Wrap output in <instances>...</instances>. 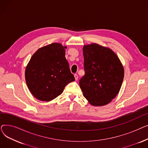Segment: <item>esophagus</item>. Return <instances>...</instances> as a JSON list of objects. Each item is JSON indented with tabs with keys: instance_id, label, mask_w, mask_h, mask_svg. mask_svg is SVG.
<instances>
[{
	"instance_id": "obj_1",
	"label": "esophagus",
	"mask_w": 148,
	"mask_h": 148,
	"mask_svg": "<svg viewBox=\"0 0 148 148\" xmlns=\"http://www.w3.org/2000/svg\"><path fill=\"white\" fill-rule=\"evenodd\" d=\"M78 75H77V74H74V78H75V80H78Z\"/></svg>"
}]
</instances>
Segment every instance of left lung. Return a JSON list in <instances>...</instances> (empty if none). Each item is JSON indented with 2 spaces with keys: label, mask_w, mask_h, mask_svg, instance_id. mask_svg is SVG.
I'll return each instance as SVG.
<instances>
[{
  "label": "left lung",
  "mask_w": 148,
  "mask_h": 148,
  "mask_svg": "<svg viewBox=\"0 0 148 148\" xmlns=\"http://www.w3.org/2000/svg\"><path fill=\"white\" fill-rule=\"evenodd\" d=\"M83 53L85 74L79 85L83 96L92 106H105L118 94L123 66L112 49L96 43L84 45Z\"/></svg>",
  "instance_id": "8db88e82"
}]
</instances>
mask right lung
I'll return each mask as SVG.
<instances>
[{
	"label": "right lung",
	"instance_id": "1",
	"mask_svg": "<svg viewBox=\"0 0 148 148\" xmlns=\"http://www.w3.org/2000/svg\"><path fill=\"white\" fill-rule=\"evenodd\" d=\"M66 46L52 43L39 49L25 70L30 92L36 99L50 101L60 95L66 85L75 80L65 58Z\"/></svg>",
	"mask_w": 148,
	"mask_h": 148
}]
</instances>
